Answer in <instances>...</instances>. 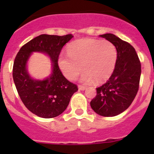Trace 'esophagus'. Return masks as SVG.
Here are the masks:
<instances>
[{
	"label": "esophagus",
	"mask_w": 154,
	"mask_h": 154,
	"mask_svg": "<svg viewBox=\"0 0 154 154\" xmlns=\"http://www.w3.org/2000/svg\"><path fill=\"white\" fill-rule=\"evenodd\" d=\"M79 90H82V91H83V90H85L86 89V87L85 86H83V85H79Z\"/></svg>",
	"instance_id": "esophagus-1"
}]
</instances>
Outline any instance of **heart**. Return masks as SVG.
I'll use <instances>...</instances> for the list:
<instances>
[{"mask_svg": "<svg viewBox=\"0 0 154 154\" xmlns=\"http://www.w3.org/2000/svg\"><path fill=\"white\" fill-rule=\"evenodd\" d=\"M69 55H61L58 65L65 78L74 80L81 72V81L102 83L109 79L113 72L117 50L112 42L107 40L81 38L72 42L67 48ZM83 67H81V65Z\"/></svg>", "mask_w": 154, "mask_h": 154, "instance_id": "1", "label": "heart"}]
</instances>
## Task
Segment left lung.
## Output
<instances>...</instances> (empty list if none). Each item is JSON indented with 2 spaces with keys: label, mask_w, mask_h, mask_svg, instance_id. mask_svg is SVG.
Here are the masks:
<instances>
[{
  "label": "left lung",
  "mask_w": 154,
  "mask_h": 154,
  "mask_svg": "<svg viewBox=\"0 0 154 154\" xmlns=\"http://www.w3.org/2000/svg\"><path fill=\"white\" fill-rule=\"evenodd\" d=\"M112 42L117 50V61L112 75L96 88L90 102L92 109L102 116H115L124 112L133 103L139 89L141 64L135 48L113 34L99 35Z\"/></svg>",
  "instance_id": "obj_1"
}]
</instances>
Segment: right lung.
<instances>
[{
    "label": "right lung",
    "mask_w": 154,
    "mask_h": 154,
    "mask_svg": "<svg viewBox=\"0 0 154 154\" xmlns=\"http://www.w3.org/2000/svg\"><path fill=\"white\" fill-rule=\"evenodd\" d=\"M72 38V35H41L23 45L16 55L13 66L16 89L26 108L39 117L48 119L62 114L78 91L77 85L64 77L58 65L61 50ZM33 52L44 53L53 62L51 74L43 80H35L28 73L26 64Z\"/></svg>",
    "instance_id": "right-lung-1"
}]
</instances>
